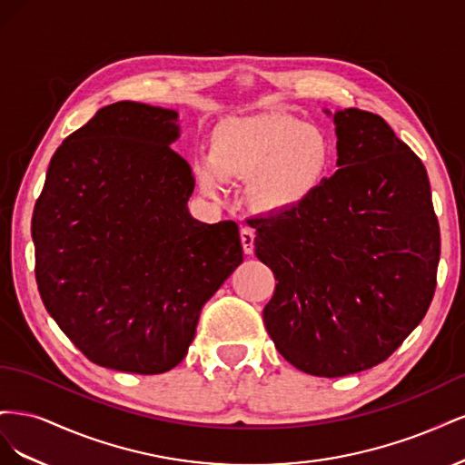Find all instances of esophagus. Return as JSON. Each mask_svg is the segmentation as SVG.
<instances>
[{"label":"esophagus","mask_w":465,"mask_h":465,"mask_svg":"<svg viewBox=\"0 0 465 465\" xmlns=\"http://www.w3.org/2000/svg\"><path fill=\"white\" fill-rule=\"evenodd\" d=\"M241 242L244 254H254V231L250 227H241Z\"/></svg>","instance_id":"esophagus-1"}]
</instances>
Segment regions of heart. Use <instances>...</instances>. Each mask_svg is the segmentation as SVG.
Returning <instances> with one entry per match:
<instances>
[{
    "label": "heart",
    "instance_id": "obj_1",
    "mask_svg": "<svg viewBox=\"0 0 465 465\" xmlns=\"http://www.w3.org/2000/svg\"><path fill=\"white\" fill-rule=\"evenodd\" d=\"M207 159L193 163L200 190L217 198L223 178L248 180V198L262 211H285L311 198L330 164L326 134L285 114L219 122Z\"/></svg>",
    "mask_w": 465,
    "mask_h": 465
}]
</instances>
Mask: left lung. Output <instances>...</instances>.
I'll list each match as a JSON object with an SVG mask.
<instances>
[{
  "mask_svg": "<svg viewBox=\"0 0 465 465\" xmlns=\"http://www.w3.org/2000/svg\"><path fill=\"white\" fill-rule=\"evenodd\" d=\"M337 171L311 198L252 219L275 292L263 323L299 371L337 378L376 367L425 318L440 229L417 154L378 114H333Z\"/></svg>",
  "mask_w": 465,
  "mask_h": 465,
  "instance_id": "1",
  "label": "left lung"
}]
</instances>
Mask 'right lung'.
<instances>
[{"label": "right lung", "mask_w": 465, "mask_h": 465, "mask_svg": "<svg viewBox=\"0 0 465 465\" xmlns=\"http://www.w3.org/2000/svg\"><path fill=\"white\" fill-rule=\"evenodd\" d=\"M178 112L122 101L64 139L33 213L42 302L91 362L161 374L242 263L234 221L192 219Z\"/></svg>", "instance_id": "obj_1"}]
</instances>
